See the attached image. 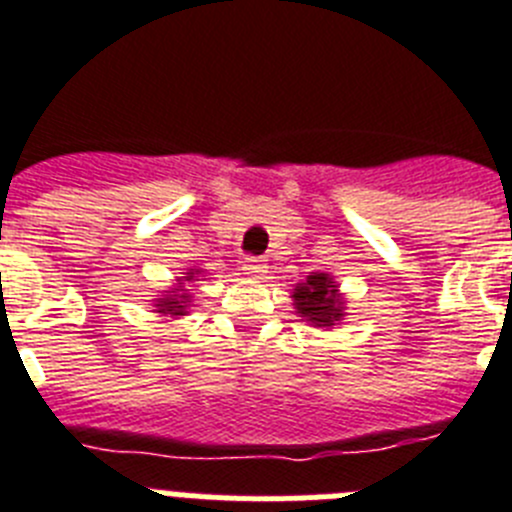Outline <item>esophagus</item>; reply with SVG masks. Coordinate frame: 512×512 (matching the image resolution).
<instances>
[{
  "label": "esophagus",
  "mask_w": 512,
  "mask_h": 512,
  "mask_svg": "<svg viewBox=\"0 0 512 512\" xmlns=\"http://www.w3.org/2000/svg\"><path fill=\"white\" fill-rule=\"evenodd\" d=\"M241 271L246 274V277H253V279H259L261 274L266 271V266L261 264L259 259H243L241 261Z\"/></svg>",
  "instance_id": "obj_1"
}]
</instances>
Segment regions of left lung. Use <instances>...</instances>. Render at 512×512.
I'll return each mask as SVG.
<instances>
[{
	"instance_id": "left-lung-1",
	"label": "left lung",
	"mask_w": 512,
	"mask_h": 512,
	"mask_svg": "<svg viewBox=\"0 0 512 512\" xmlns=\"http://www.w3.org/2000/svg\"><path fill=\"white\" fill-rule=\"evenodd\" d=\"M295 307L300 318L310 320L318 328H330L343 318V300L338 292V284L330 279V274L312 271L305 282L295 287Z\"/></svg>"
}]
</instances>
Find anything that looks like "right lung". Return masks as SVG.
<instances>
[{
	"mask_svg": "<svg viewBox=\"0 0 512 512\" xmlns=\"http://www.w3.org/2000/svg\"><path fill=\"white\" fill-rule=\"evenodd\" d=\"M189 277H184L182 282H192V271H187ZM156 307L161 315H187V307H189V292L187 289H174V292H169V295L158 297L156 300Z\"/></svg>",
	"mask_w": 512,
	"mask_h": 512,
	"instance_id": "right-lung-1",
	"label": "right lung"
}]
</instances>
